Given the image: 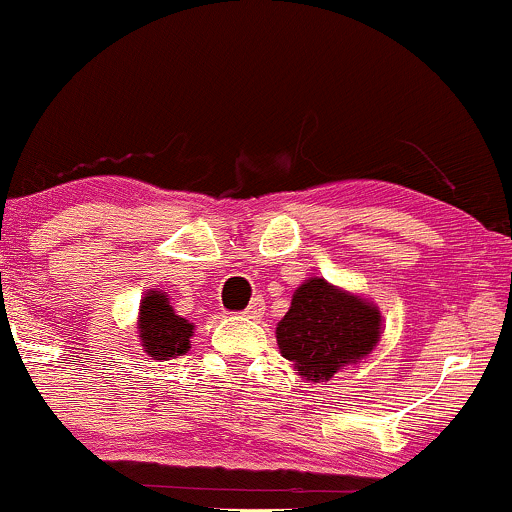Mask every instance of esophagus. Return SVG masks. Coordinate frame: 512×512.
<instances>
[{
    "instance_id": "obj_1",
    "label": "esophagus",
    "mask_w": 512,
    "mask_h": 512,
    "mask_svg": "<svg viewBox=\"0 0 512 512\" xmlns=\"http://www.w3.org/2000/svg\"><path fill=\"white\" fill-rule=\"evenodd\" d=\"M263 312H266V302H263L261 297H254L249 307L244 309V317H249V319H261Z\"/></svg>"
}]
</instances>
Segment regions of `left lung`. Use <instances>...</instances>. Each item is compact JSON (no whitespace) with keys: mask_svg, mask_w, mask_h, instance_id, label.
I'll list each match as a JSON object with an SVG mask.
<instances>
[{"mask_svg":"<svg viewBox=\"0 0 512 512\" xmlns=\"http://www.w3.org/2000/svg\"><path fill=\"white\" fill-rule=\"evenodd\" d=\"M380 336V309L324 278H309L297 287L275 329L283 358L312 382H329L346 365L360 363Z\"/></svg>","mask_w":512,"mask_h":512,"instance_id":"left-lung-1","label":"left lung"}]
</instances>
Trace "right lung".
<instances>
[{"instance_id":"add662e5","label":"right lung","mask_w":512,"mask_h":512,"mask_svg":"<svg viewBox=\"0 0 512 512\" xmlns=\"http://www.w3.org/2000/svg\"><path fill=\"white\" fill-rule=\"evenodd\" d=\"M137 331L142 348L154 360H171L191 348L193 324L174 312L166 292L149 290L142 297Z\"/></svg>"}]
</instances>
